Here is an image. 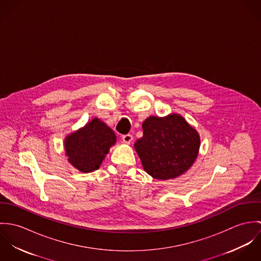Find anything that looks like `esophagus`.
Here are the masks:
<instances>
[{
    "instance_id": "esophagus-1",
    "label": "esophagus",
    "mask_w": 261,
    "mask_h": 261,
    "mask_svg": "<svg viewBox=\"0 0 261 261\" xmlns=\"http://www.w3.org/2000/svg\"><path fill=\"white\" fill-rule=\"evenodd\" d=\"M133 136L132 135H124V136H122V142L124 143V144H126V145H129L130 143H132V141H133Z\"/></svg>"
}]
</instances>
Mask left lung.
<instances>
[{
	"instance_id": "left-lung-1",
	"label": "left lung",
	"mask_w": 261,
	"mask_h": 261,
	"mask_svg": "<svg viewBox=\"0 0 261 261\" xmlns=\"http://www.w3.org/2000/svg\"><path fill=\"white\" fill-rule=\"evenodd\" d=\"M143 138L135 143L144 170L156 180L175 179L195 163L200 136L179 113L149 116L143 122Z\"/></svg>"
}]
</instances>
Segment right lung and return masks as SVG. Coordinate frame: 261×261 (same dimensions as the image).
Listing matches in <instances>:
<instances>
[{
  "label": "right lung",
  "instance_id": "add662e5",
  "mask_svg": "<svg viewBox=\"0 0 261 261\" xmlns=\"http://www.w3.org/2000/svg\"><path fill=\"white\" fill-rule=\"evenodd\" d=\"M116 143V136L102 120L95 117L83 127L66 136L64 150L68 162L81 173L99 169L110 149Z\"/></svg>",
  "mask_w": 261,
  "mask_h": 261
}]
</instances>
